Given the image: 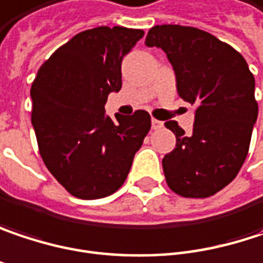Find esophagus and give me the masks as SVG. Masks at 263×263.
I'll return each mask as SVG.
<instances>
[{"label":"esophagus","instance_id":"34e87169","mask_svg":"<svg viewBox=\"0 0 263 263\" xmlns=\"http://www.w3.org/2000/svg\"><path fill=\"white\" fill-rule=\"evenodd\" d=\"M164 126V123L161 120H156V119H152V129H161Z\"/></svg>","mask_w":263,"mask_h":263}]
</instances>
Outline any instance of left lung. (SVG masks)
I'll list each match as a JSON object with an SVG mask.
<instances>
[{
    "mask_svg": "<svg viewBox=\"0 0 263 263\" xmlns=\"http://www.w3.org/2000/svg\"><path fill=\"white\" fill-rule=\"evenodd\" d=\"M172 63L179 96L197 105L193 135L175 120L176 147L164 156L167 185L182 197L214 196L236 178L257 119L254 77L244 57L215 36L182 25H155L146 37Z\"/></svg>",
    "mask_w": 263,
    "mask_h": 263,
    "instance_id": "obj_1",
    "label": "left lung"
}]
</instances>
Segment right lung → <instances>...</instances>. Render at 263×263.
<instances>
[{
    "label": "right lung",
    "mask_w": 263,
    "mask_h": 263,
    "mask_svg": "<svg viewBox=\"0 0 263 263\" xmlns=\"http://www.w3.org/2000/svg\"><path fill=\"white\" fill-rule=\"evenodd\" d=\"M143 30H85L45 61L31 85V123L39 152L72 196L95 200L116 193L151 129L144 109L105 116L111 91L122 88V60Z\"/></svg>",
    "instance_id": "add662e5"
}]
</instances>
